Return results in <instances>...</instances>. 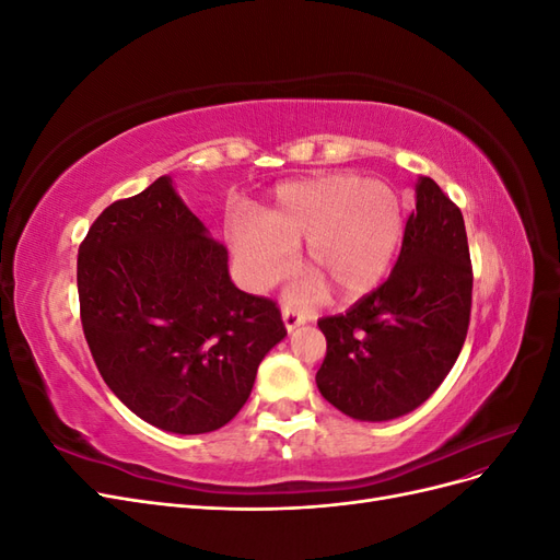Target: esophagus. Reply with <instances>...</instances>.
Returning a JSON list of instances; mask_svg holds the SVG:
<instances>
[{"mask_svg":"<svg viewBox=\"0 0 560 560\" xmlns=\"http://www.w3.org/2000/svg\"><path fill=\"white\" fill-rule=\"evenodd\" d=\"M282 319H284V327L287 331L296 329L303 322H308V315H303L301 311H296L294 306H282Z\"/></svg>","mask_w":560,"mask_h":560,"instance_id":"34e87169","label":"esophagus"}]
</instances>
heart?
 Returning a JSON list of instances; mask_svg holds the SVG:
<instances>
[{"instance_id": "obj_1", "label": "heart", "mask_w": 560, "mask_h": 560, "mask_svg": "<svg viewBox=\"0 0 560 560\" xmlns=\"http://www.w3.org/2000/svg\"><path fill=\"white\" fill-rule=\"evenodd\" d=\"M401 231L404 208L389 186L331 175L284 186L261 222L231 229V243L249 280L266 284L290 266V247L306 241L311 273L352 294L383 276Z\"/></svg>"}]
</instances>
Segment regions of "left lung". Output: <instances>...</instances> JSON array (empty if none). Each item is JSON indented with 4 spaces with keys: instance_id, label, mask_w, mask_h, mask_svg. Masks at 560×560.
I'll return each instance as SVG.
<instances>
[{
    "instance_id": "left-lung-1",
    "label": "left lung",
    "mask_w": 560,
    "mask_h": 560,
    "mask_svg": "<svg viewBox=\"0 0 560 560\" xmlns=\"http://www.w3.org/2000/svg\"><path fill=\"white\" fill-rule=\"evenodd\" d=\"M471 261L460 208L422 177L389 278L341 315L317 319L322 397L358 420L409 413L442 385L469 329Z\"/></svg>"
}]
</instances>
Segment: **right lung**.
Masks as SVG:
<instances>
[{
  "mask_svg": "<svg viewBox=\"0 0 560 560\" xmlns=\"http://www.w3.org/2000/svg\"><path fill=\"white\" fill-rule=\"evenodd\" d=\"M226 259L171 177L114 200L79 245L83 336L100 376L149 425H226L287 336L278 301L238 290Z\"/></svg>",
  "mask_w": 560,
  "mask_h": 560,
  "instance_id": "add662e5",
  "label": "right lung"
}]
</instances>
